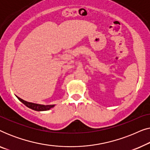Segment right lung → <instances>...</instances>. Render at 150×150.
Returning <instances> with one entry per match:
<instances>
[{
    "label": "right lung",
    "mask_w": 150,
    "mask_h": 150,
    "mask_svg": "<svg viewBox=\"0 0 150 150\" xmlns=\"http://www.w3.org/2000/svg\"><path fill=\"white\" fill-rule=\"evenodd\" d=\"M18 98V99L20 100V102H22L24 105L27 106V107L31 108V109L34 110H37V111H43V110H48L50 109L51 108L54 107V105H42V104H35L32 103V102H26L25 100L21 99L18 96H16Z\"/></svg>",
    "instance_id": "1"
}]
</instances>
